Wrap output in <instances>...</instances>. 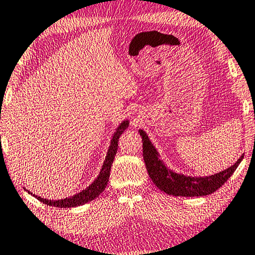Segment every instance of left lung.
Returning a JSON list of instances; mask_svg holds the SVG:
<instances>
[{
    "label": "left lung",
    "instance_id": "8db88e82",
    "mask_svg": "<svg viewBox=\"0 0 255 255\" xmlns=\"http://www.w3.org/2000/svg\"><path fill=\"white\" fill-rule=\"evenodd\" d=\"M139 135L143 142V158L149 177L157 187L168 195L173 196H204L216 192L224 185V182L234 174L236 168L243 160L244 155L239 159L220 173L207 175V177H191L172 171L160 159L157 149L150 141L144 130L139 129Z\"/></svg>",
    "mask_w": 255,
    "mask_h": 255
}]
</instances>
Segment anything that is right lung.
Masks as SVG:
<instances>
[{
  "label": "right lung",
  "mask_w": 255,
  "mask_h": 255,
  "mask_svg": "<svg viewBox=\"0 0 255 255\" xmlns=\"http://www.w3.org/2000/svg\"><path fill=\"white\" fill-rule=\"evenodd\" d=\"M129 126V121L124 120L123 123L119 125V127L116 129V132L113 134V137L111 139L110 148L107 150V155L105 157V160H104L102 170H100L98 177L96 178V180L92 182L91 185H89L87 188L83 189V191L77 193L74 196H69V198L61 199V200H48V199H42L41 196H38L35 194H32L30 191H26L30 193L32 196H34L35 199H38L40 202L47 204V206L52 207H57V208H73V207H78L82 206V204L90 202V201L95 200L96 198L102 194L104 189L107 186V182H109L110 178V172H111V166H112V163L114 160V157H116L117 150H118V142H119V138L123 132L126 130Z\"/></svg>",
  "instance_id": "add662e5"
}]
</instances>
